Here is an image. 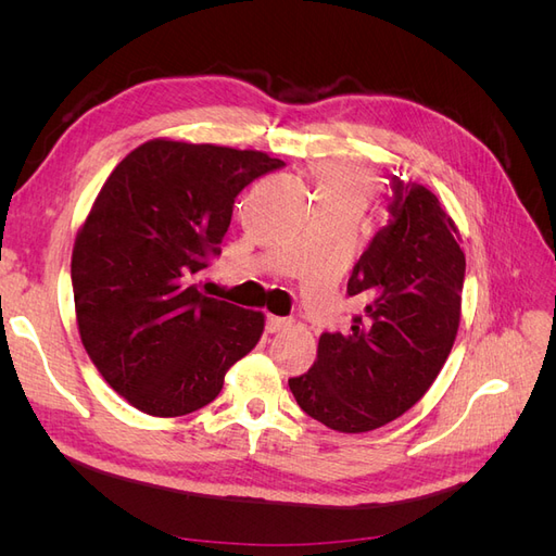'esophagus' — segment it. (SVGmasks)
<instances>
[{
  "instance_id": "34e87169",
  "label": "esophagus",
  "mask_w": 556,
  "mask_h": 556,
  "mask_svg": "<svg viewBox=\"0 0 556 556\" xmlns=\"http://www.w3.org/2000/svg\"><path fill=\"white\" fill-rule=\"evenodd\" d=\"M288 327H292V319H290V317L266 315V331H268V333H278V331H285Z\"/></svg>"
}]
</instances>
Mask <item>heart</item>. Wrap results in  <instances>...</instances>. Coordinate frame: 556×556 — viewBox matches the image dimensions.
I'll use <instances>...</instances> for the list:
<instances>
[{
  "instance_id": "b5f03b06",
  "label": "heart",
  "mask_w": 556,
  "mask_h": 556,
  "mask_svg": "<svg viewBox=\"0 0 556 556\" xmlns=\"http://www.w3.org/2000/svg\"><path fill=\"white\" fill-rule=\"evenodd\" d=\"M317 197L327 204H341L364 211L376 190V176L359 164L327 160L315 164Z\"/></svg>"
}]
</instances>
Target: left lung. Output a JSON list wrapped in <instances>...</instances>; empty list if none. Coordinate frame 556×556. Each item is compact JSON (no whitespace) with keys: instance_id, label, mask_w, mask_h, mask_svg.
<instances>
[{"instance_id":"left-lung-1","label":"left lung","mask_w":556,"mask_h":556,"mask_svg":"<svg viewBox=\"0 0 556 556\" xmlns=\"http://www.w3.org/2000/svg\"><path fill=\"white\" fill-rule=\"evenodd\" d=\"M390 213L348 280L364 313L348 333L319 336L308 374L290 378L299 408L341 433L410 410L439 378L462 319L466 257L439 197L394 178Z\"/></svg>"}]
</instances>
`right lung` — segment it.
Wrapping results in <instances>:
<instances>
[{
    "mask_svg": "<svg viewBox=\"0 0 556 556\" xmlns=\"http://www.w3.org/2000/svg\"><path fill=\"white\" fill-rule=\"evenodd\" d=\"M285 166L262 150L153 139L115 166L72 252L80 343L97 371L153 417L194 413L257 345L264 313L197 290L233 199Z\"/></svg>",
    "mask_w": 556,
    "mask_h": 556,
    "instance_id": "add662e5",
    "label": "right lung"
}]
</instances>
